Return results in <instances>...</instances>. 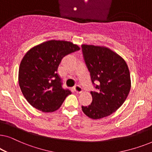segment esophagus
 Wrapping results in <instances>:
<instances>
[{"mask_svg":"<svg viewBox=\"0 0 152 152\" xmlns=\"http://www.w3.org/2000/svg\"><path fill=\"white\" fill-rule=\"evenodd\" d=\"M74 89H75V91L77 93H81L83 91L82 88L80 86H79V85H77V86H75Z\"/></svg>","mask_w":152,"mask_h":152,"instance_id":"1","label":"esophagus"}]
</instances>
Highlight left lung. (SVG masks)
Wrapping results in <instances>:
<instances>
[{
	"label": "left lung",
	"mask_w": 152,
	"mask_h": 152,
	"mask_svg": "<svg viewBox=\"0 0 152 152\" xmlns=\"http://www.w3.org/2000/svg\"><path fill=\"white\" fill-rule=\"evenodd\" d=\"M83 55L91 81H98L96 91H91L93 101L82 106L86 115L96 120L117 111L126 100L131 88L130 72L126 61L109 48L83 44Z\"/></svg>",
	"instance_id": "obj_1"
}]
</instances>
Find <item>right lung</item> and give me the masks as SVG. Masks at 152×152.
I'll use <instances>...</instances> for the list:
<instances>
[{"label":"right lung","mask_w":152,"mask_h":152,"mask_svg":"<svg viewBox=\"0 0 152 152\" xmlns=\"http://www.w3.org/2000/svg\"><path fill=\"white\" fill-rule=\"evenodd\" d=\"M80 50L70 41L50 40L27 52L19 66L18 84L33 107L45 113L55 111L71 94L62 88L58 68L65 56Z\"/></svg>","instance_id":"obj_1"}]
</instances>
